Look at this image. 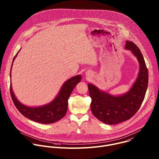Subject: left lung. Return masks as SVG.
<instances>
[{
    "mask_svg": "<svg viewBox=\"0 0 159 159\" xmlns=\"http://www.w3.org/2000/svg\"><path fill=\"white\" fill-rule=\"evenodd\" d=\"M125 48L137 57L140 65L139 76L128 93L121 96H112L100 90L92 84H88L89 95L92 99L90 109L93 114L107 125H116L133 116L143 101L148 86V70L140 50L129 41H126Z\"/></svg>",
    "mask_w": 159,
    "mask_h": 159,
    "instance_id": "8db88e82",
    "label": "left lung"
}]
</instances>
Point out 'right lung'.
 Instances as JSON below:
<instances>
[{
	"label": "right lung",
	"instance_id": "1",
	"mask_svg": "<svg viewBox=\"0 0 159 159\" xmlns=\"http://www.w3.org/2000/svg\"><path fill=\"white\" fill-rule=\"evenodd\" d=\"M19 51L15 55L12 63ZM81 79V75H77L66 80L62 85L55 99L51 102L42 106L29 107L20 103L12 91L11 82L10 85L11 95L15 106L25 117L39 123L50 124L59 121L65 116L68 108V99L74 87L80 82Z\"/></svg>",
	"mask_w": 159,
	"mask_h": 159
}]
</instances>
